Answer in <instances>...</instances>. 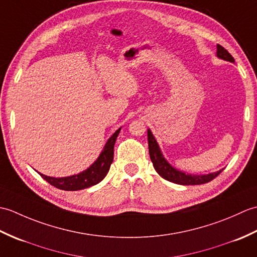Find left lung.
<instances>
[{
  "instance_id": "1",
  "label": "left lung",
  "mask_w": 257,
  "mask_h": 257,
  "mask_svg": "<svg viewBox=\"0 0 257 257\" xmlns=\"http://www.w3.org/2000/svg\"><path fill=\"white\" fill-rule=\"evenodd\" d=\"M216 56L224 59V61L234 63L233 56L228 53L224 47L217 44L216 46ZM148 145H149V155L150 159L152 161V165L156 169L160 177L163 179L168 180V181L177 183V184H182V185H194V184H203L212 181L213 179L216 178L219 174L222 172V170L209 173V174H202V176H196V174H185L184 172H181L174 169L170 163H169L165 157L162 156L161 150L158 146L157 140L155 139L154 135H152L151 130L148 129Z\"/></svg>"
}]
</instances>
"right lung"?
I'll list each match as a JSON object with an SVG mask.
<instances>
[{
  "label": "right lung",
  "instance_id": "right-lung-1",
  "mask_svg": "<svg viewBox=\"0 0 257 257\" xmlns=\"http://www.w3.org/2000/svg\"><path fill=\"white\" fill-rule=\"evenodd\" d=\"M120 133V128L114 133L110 138L108 139L101 154L98 159L87 169V170L80 172L78 174L65 178H53L47 177L45 174H41V177L46 181L54 185V187L65 191H77L89 188L91 185L99 183L101 180L107 176L113 160V147L116 143L118 135Z\"/></svg>",
  "mask_w": 257,
  "mask_h": 257
}]
</instances>
